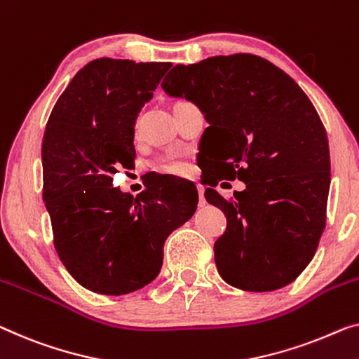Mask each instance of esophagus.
Returning a JSON list of instances; mask_svg holds the SVG:
<instances>
[{"mask_svg":"<svg viewBox=\"0 0 359 359\" xmlns=\"http://www.w3.org/2000/svg\"><path fill=\"white\" fill-rule=\"evenodd\" d=\"M203 194H205V190H203L201 187H200V189H198V205H200V206H205L206 205L205 195H203Z\"/></svg>","mask_w":359,"mask_h":359,"instance_id":"1","label":"esophagus"}]
</instances>
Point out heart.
<instances>
[{
	"label": "heart",
	"mask_w": 359,
	"mask_h": 359,
	"mask_svg": "<svg viewBox=\"0 0 359 359\" xmlns=\"http://www.w3.org/2000/svg\"><path fill=\"white\" fill-rule=\"evenodd\" d=\"M153 169L159 174L182 175L187 172L189 165H187L184 159L179 156H164V158H159L158 161L153 164Z\"/></svg>",
	"instance_id": "obj_1"
}]
</instances>
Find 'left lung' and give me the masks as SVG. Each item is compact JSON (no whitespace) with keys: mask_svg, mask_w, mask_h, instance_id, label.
I'll list each match as a JSON object with an SVG mask.
<instances>
[{"mask_svg":"<svg viewBox=\"0 0 359 359\" xmlns=\"http://www.w3.org/2000/svg\"><path fill=\"white\" fill-rule=\"evenodd\" d=\"M161 87L200 106L210 124L201 135L217 149L210 185L247 184L231 200L205 191L227 217L214 243L219 274L248 292L288 285L313 259L325 227L330 156L316 108L288 74L248 53L177 64Z\"/></svg>","mask_w":359,"mask_h":359,"instance_id":"left-lung-1","label":"left lung"}]
</instances>
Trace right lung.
Instances as JSON below:
<instances>
[{
	"label": "right lung",
	"instance_id": "obj_1",
	"mask_svg": "<svg viewBox=\"0 0 359 359\" xmlns=\"http://www.w3.org/2000/svg\"><path fill=\"white\" fill-rule=\"evenodd\" d=\"M170 62L100 57L57 98L41 143L56 253L80 285L126 295L159 274L169 233L194 216V184L163 177L135 198L112 187L135 159L133 124Z\"/></svg>",
	"mask_w": 359,
	"mask_h": 359
}]
</instances>
